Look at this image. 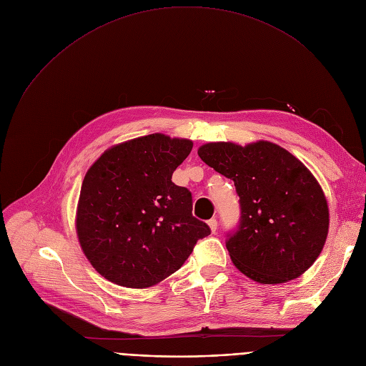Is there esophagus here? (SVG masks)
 Instances as JSON below:
<instances>
[{
	"instance_id": "34e87169",
	"label": "esophagus",
	"mask_w": 366,
	"mask_h": 366,
	"mask_svg": "<svg viewBox=\"0 0 366 366\" xmlns=\"http://www.w3.org/2000/svg\"><path fill=\"white\" fill-rule=\"evenodd\" d=\"M207 225H209V228H210V232L215 233L217 228H218V221H217L215 218H212V219H210V221L207 222Z\"/></svg>"
}]
</instances>
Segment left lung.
Wrapping results in <instances>:
<instances>
[{"mask_svg":"<svg viewBox=\"0 0 366 366\" xmlns=\"http://www.w3.org/2000/svg\"><path fill=\"white\" fill-rule=\"evenodd\" d=\"M197 154L234 181L240 197V225L227 240L237 270L262 285L290 282L309 270L328 237L330 207L305 164L268 141L209 142Z\"/></svg>","mask_w":366,"mask_h":366,"instance_id":"left-lung-1","label":"left lung"}]
</instances>
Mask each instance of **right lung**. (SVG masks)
Returning a JSON list of instances; mask_svg holds the SVG:
<instances>
[{"label":"right lung","mask_w":366,"mask_h":366,"mask_svg":"<svg viewBox=\"0 0 366 366\" xmlns=\"http://www.w3.org/2000/svg\"><path fill=\"white\" fill-rule=\"evenodd\" d=\"M193 141L151 133L112 145L87 170L75 214L80 246L107 280L147 290L179 270L209 227L172 173Z\"/></svg>","instance_id":"add662e5"}]
</instances>
